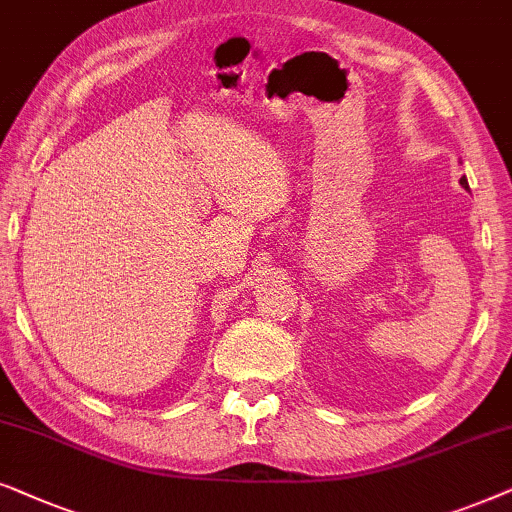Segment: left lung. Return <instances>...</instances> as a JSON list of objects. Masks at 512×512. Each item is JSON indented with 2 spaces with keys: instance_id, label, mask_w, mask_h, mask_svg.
Here are the masks:
<instances>
[{
  "instance_id": "left-lung-1",
  "label": "left lung",
  "mask_w": 512,
  "mask_h": 512,
  "mask_svg": "<svg viewBox=\"0 0 512 512\" xmlns=\"http://www.w3.org/2000/svg\"><path fill=\"white\" fill-rule=\"evenodd\" d=\"M459 182H461V187H463V189H468V180H466V175H463Z\"/></svg>"
}]
</instances>
